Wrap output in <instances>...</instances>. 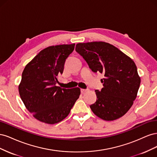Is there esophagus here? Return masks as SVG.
Wrapping results in <instances>:
<instances>
[{
    "label": "esophagus",
    "instance_id": "obj_1",
    "mask_svg": "<svg viewBox=\"0 0 157 157\" xmlns=\"http://www.w3.org/2000/svg\"><path fill=\"white\" fill-rule=\"evenodd\" d=\"M87 89H80V91H81L82 94H84L86 92H87Z\"/></svg>",
    "mask_w": 157,
    "mask_h": 157
}]
</instances>
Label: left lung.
Masks as SVG:
<instances>
[{
	"mask_svg": "<svg viewBox=\"0 0 157 157\" xmlns=\"http://www.w3.org/2000/svg\"><path fill=\"white\" fill-rule=\"evenodd\" d=\"M75 50L93 72L104 75L103 87L95 91L96 101L90 106L92 112L107 121L124 115L134 103L141 82L134 61L105 42L78 43Z\"/></svg>",
	"mask_w": 157,
	"mask_h": 157,
	"instance_id": "left-lung-1",
	"label": "left lung"
}]
</instances>
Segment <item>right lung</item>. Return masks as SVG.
Listing matches in <instances>:
<instances>
[{
	"mask_svg": "<svg viewBox=\"0 0 157 157\" xmlns=\"http://www.w3.org/2000/svg\"><path fill=\"white\" fill-rule=\"evenodd\" d=\"M75 44L48 46L41 50L22 73L18 90L22 101L36 119L54 124L68 116L80 94L78 87L72 89L56 86L58 75Z\"/></svg>",
	"mask_w": 157,
	"mask_h": 157,
	"instance_id": "1",
	"label": "right lung"
}]
</instances>
